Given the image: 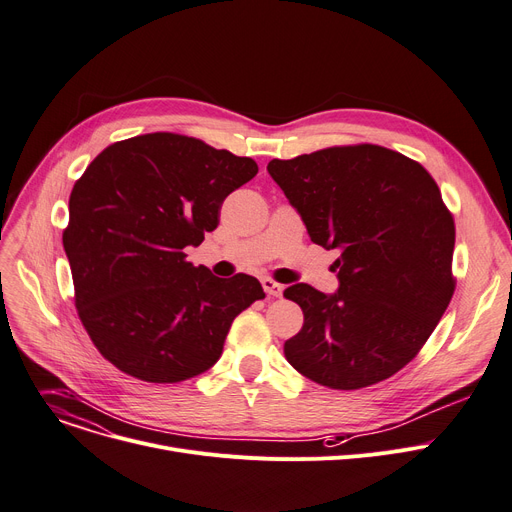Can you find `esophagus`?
<instances>
[{"instance_id":"obj_1","label":"esophagus","mask_w":512,"mask_h":512,"mask_svg":"<svg viewBox=\"0 0 512 512\" xmlns=\"http://www.w3.org/2000/svg\"><path fill=\"white\" fill-rule=\"evenodd\" d=\"M261 286H263V290H265L269 296H276V298H280L282 292H284V286H282V284H278V282H274V280H269V278L261 280Z\"/></svg>"}]
</instances>
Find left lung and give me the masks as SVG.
<instances>
[{"instance_id":"left-lung-1","label":"left lung","mask_w":512,"mask_h":512,"mask_svg":"<svg viewBox=\"0 0 512 512\" xmlns=\"http://www.w3.org/2000/svg\"><path fill=\"white\" fill-rule=\"evenodd\" d=\"M311 241L339 249V288L284 290L302 329L286 360L323 387L381 383L426 344L455 292V222L428 170L395 150L333 146L267 164Z\"/></svg>"}]
</instances>
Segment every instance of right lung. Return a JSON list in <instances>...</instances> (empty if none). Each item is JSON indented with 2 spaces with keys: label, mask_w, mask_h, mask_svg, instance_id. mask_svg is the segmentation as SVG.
<instances>
[{
  "label": "right lung",
  "mask_w": 512,
  "mask_h": 512,
  "mask_svg": "<svg viewBox=\"0 0 512 512\" xmlns=\"http://www.w3.org/2000/svg\"><path fill=\"white\" fill-rule=\"evenodd\" d=\"M257 170L253 158L158 131L111 144L76 181L63 230L76 309L96 350L129 377L206 372L236 315L265 298L253 276L216 278L185 255Z\"/></svg>",
  "instance_id": "right-lung-1"
}]
</instances>
